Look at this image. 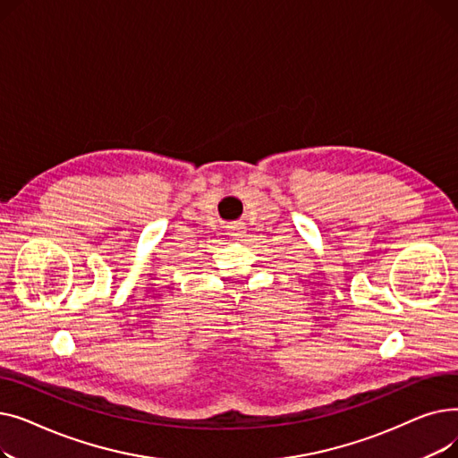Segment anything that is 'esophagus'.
Wrapping results in <instances>:
<instances>
[{
  "label": "esophagus",
  "mask_w": 458,
  "mask_h": 458,
  "mask_svg": "<svg viewBox=\"0 0 458 458\" xmlns=\"http://www.w3.org/2000/svg\"><path fill=\"white\" fill-rule=\"evenodd\" d=\"M245 225L243 223H233L232 226H228V235L232 237V239H235V242H243V237H245Z\"/></svg>",
  "instance_id": "34e87169"
}]
</instances>
